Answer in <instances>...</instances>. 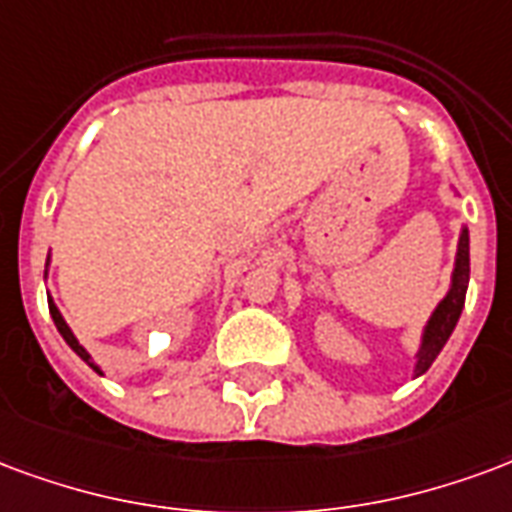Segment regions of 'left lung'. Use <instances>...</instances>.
Wrapping results in <instances>:
<instances>
[{
  "label": "left lung",
  "mask_w": 512,
  "mask_h": 512,
  "mask_svg": "<svg viewBox=\"0 0 512 512\" xmlns=\"http://www.w3.org/2000/svg\"><path fill=\"white\" fill-rule=\"evenodd\" d=\"M466 283H469V237H466V229L461 231V242H458V259H455V272H453V286L439 308L431 316V322L425 327L423 335V349L417 354V374H425L431 363L436 360V354L442 352V346L447 343L450 333L458 324V316L464 311L466 300Z\"/></svg>",
  "instance_id": "1"
}]
</instances>
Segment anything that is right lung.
<instances>
[{"label":"right lung","instance_id":"right-lung-1","mask_svg":"<svg viewBox=\"0 0 512 512\" xmlns=\"http://www.w3.org/2000/svg\"><path fill=\"white\" fill-rule=\"evenodd\" d=\"M48 311H51V319H54V324H57L59 335H62V338H65L67 346H70V349H73V352H76L78 357H81V360H84V363L92 365V368H95V371H98V365L92 363V357H89L87 349H84V346H81V343L76 341V335L70 333V327H67L65 319H62V313L57 311V305H54V302H51V300H48Z\"/></svg>","mask_w":512,"mask_h":512}]
</instances>
